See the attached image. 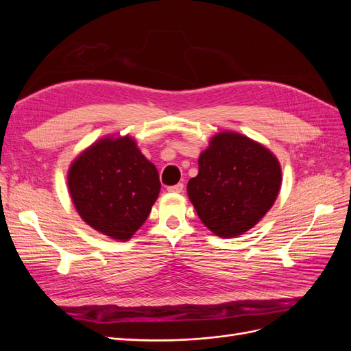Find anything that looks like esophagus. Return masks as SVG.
<instances>
[{"instance_id": "esophagus-1", "label": "esophagus", "mask_w": 351, "mask_h": 351, "mask_svg": "<svg viewBox=\"0 0 351 351\" xmlns=\"http://www.w3.org/2000/svg\"><path fill=\"white\" fill-rule=\"evenodd\" d=\"M183 189H184L183 183H177L174 186H168L167 190H168V192H171V193H182Z\"/></svg>"}]
</instances>
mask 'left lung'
Listing matches in <instances>:
<instances>
[{"instance_id":"obj_1","label":"left lung","mask_w":351,"mask_h":351,"mask_svg":"<svg viewBox=\"0 0 351 351\" xmlns=\"http://www.w3.org/2000/svg\"><path fill=\"white\" fill-rule=\"evenodd\" d=\"M281 186L280 164L267 147L239 133H219L199 156L187 193L200 221L219 237H236L267 214Z\"/></svg>"}]
</instances>
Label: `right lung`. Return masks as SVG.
Here are the masks:
<instances>
[{"label":"right lung","instance_id":"right-lung-1","mask_svg":"<svg viewBox=\"0 0 351 351\" xmlns=\"http://www.w3.org/2000/svg\"><path fill=\"white\" fill-rule=\"evenodd\" d=\"M69 189L79 215L102 234L125 241L141 228L161 183L130 137L102 139L70 167Z\"/></svg>","mask_w":351,"mask_h":351}]
</instances>
